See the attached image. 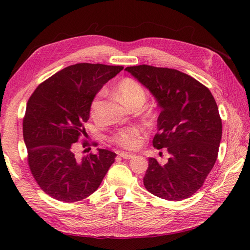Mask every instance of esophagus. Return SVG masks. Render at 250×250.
<instances>
[{
	"label": "esophagus",
	"mask_w": 250,
	"mask_h": 250,
	"mask_svg": "<svg viewBox=\"0 0 250 250\" xmlns=\"http://www.w3.org/2000/svg\"><path fill=\"white\" fill-rule=\"evenodd\" d=\"M119 156L124 159H132L134 157L133 153H129V152H120Z\"/></svg>",
	"instance_id": "1"
}]
</instances>
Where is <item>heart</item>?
Segmentation results:
<instances>
[{"instance_id":"b5f03b06","label":"heart","mask_w":250,"mask_h":250,"mask_svg":"<svg viewBox=\"0 0 250 250\" xmlns=\"http://www.w3.org/2000/svg\"><path fill=\"white\" fill-rule=\"evenodd\" d=\"M116 92L120 100L125 105L131 106L134 104H144L146 100V92L142 84L132 78H124L116 84ZM104 91H101L94 95L91 103H90V115L93 119L99 120L102 115ZM142 129L139 126L125 128L119 131L111 137V141L117 145L125 148V149H135L140 145V136Z\"/></svg>"}]
</instances>
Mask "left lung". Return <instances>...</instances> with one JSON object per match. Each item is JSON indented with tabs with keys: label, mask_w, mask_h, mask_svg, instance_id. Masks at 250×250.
I'll return each mask as SVG.
<instances>
[{
	"label": "left lung",
	"mask_w": 250,
	"mask_h": 250,
	"mask_svg": "<svg viewBox=\"0 0 250 250\" xmlns=\"http://www.w3.org/2000/svg\"><path fill=\"white\" fill-rule=\"evenodd\" d=\"M125 71L156 99L161 113L152 145L169 155L166 163L148 159L145 188L164 200L188 199L203 186L218 156L222 122L213 94L173 68L143 64Z\"/></svg>",
	"instance_id": "obj_1"
}]
</instances>
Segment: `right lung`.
Wrapping results in <instances>:
<instances>
[{"label":"right lung","instance_id":"obj_1","mask_svg":"<svg viewBox=\"0 0 250 250\" xmlns=\"http://www.w3.org/2000/svg\"><path fill=\"white\" fill-rule=\"evenodd\" d=\"M122 66L77 63L56 73L32 93L23 118V140L31 173L52 198L72 203L92 194L102 183L116 153L78 157L76 142L86 136L83 124L90 103ZM87 142L83 143L86 147Z\"/></svg>","mask_w":250,"mask_h":250}]
</instances>
